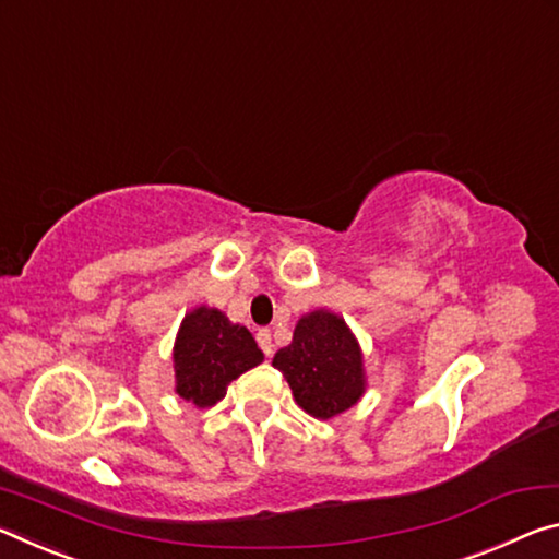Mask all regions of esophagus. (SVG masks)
Instances as JSON below:
<instances>
[{"instance_id": "obj_1", "label": "esophagus", "mask_w": 559, "mask_h": 559, "mask_svg": "<svg viewBox=\"0 0 559 559\" xmlns=\"http://www.w3.org/2000/svg\"><path fill=\"white\" fill-rule=\"evenodd\" d=\"M254 340H258V344H260V349L264 352V354H272V349H274V344H272V334H270V329H258V334H254Z\"/></svg>"}]
</instances>
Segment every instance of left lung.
<instances>
[{
    "label": "left lung",
    "mask_w": 559,
    "mask_h": 559,
    "mask_svg": "<svg viewBox=\"0 0 559 559\" xmlns=\"http://www.w3.org/2000/svg\"><path fill=\"white\" fill-rule=\"evenodd\" d=\"M272 364L287 379L297 404L314 418L342 414L364 393L359 344L344 319L332 312L301 317L292 344L274 354Z\"/></svg>",
    "instance_id": "left-lung-1"
}]
</instances>
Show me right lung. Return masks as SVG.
<instances>
[{
  "label": "right lung",
  "mask_w": 559,
  "mask_h": 559,
  "mask_svg": "<svg viewBox=\"0 0 559 559\" xmlns=\"http://www.w3.org/2000/svg\"><path fill=\"white\" fill-rule=\"evenodd\" d=\"M176 391L200 408L215 406L230 381L258 366L264 356L245 326L217 309L200 307L182 319L176 352Z\"/></svg>",
  "instance_id": "add662e5"
}]
</instances>
